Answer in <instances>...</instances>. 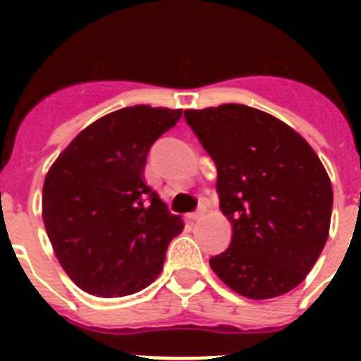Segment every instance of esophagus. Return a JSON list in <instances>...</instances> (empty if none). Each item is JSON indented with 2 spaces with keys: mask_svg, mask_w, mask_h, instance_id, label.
Instances as JSON below:
<instances>
[{
  "mask_svg": "<svg viewBox=\"0 0 361 361\" xmlns=\"http://www.w3.org/2000/svg\"><path fill=\"white\" fill-rule=\"evenodd\" d=\"M202 215H204V212L200 209V212H195V214H187V219H189V221H200V219H202Z\"/></svg>",
  "mask_w": 361,
  "mask_h": 361,
  "instance_id": "obj_1",
  "label": "esophagus"
}]
</instances>
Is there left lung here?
I'll use <instances>...</instances> for the list:
<instances>
[{"label":"left lung","mask_w":361,"mask_h":361,"mask_svg":"<svg viewBox=\"0 0 361 361\" xmlns=\"http://www.w3.org/2000/svg\"><path fill=\"white\" fill-rule=\"evenodd\" d=\"M217 166L221 212L232 241L209 260L231 290L249 300L283 296L302 283L330 234L324 164L300 133L245 104L185 110Z\"/></svg>","instance_id":"obj_1"}]
</instances>
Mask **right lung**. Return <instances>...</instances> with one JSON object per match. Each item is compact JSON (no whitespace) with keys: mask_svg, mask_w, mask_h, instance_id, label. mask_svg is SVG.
Returning <instances> with one entry per match:
<instances>
[{"mask_svg":"<svg viewBox=\"0 0 361 361\" xmlns=\"http://www.w3.org/2000/svg\"><path fill=\"white\" fill-rule=\"evenodd\" d=\"M181 110L136 104L99 118L48 169L42 223L54 255L87 294L121 298L157 279L180 215L144 180L146 157Z\"/></svg>","mask_w":361,"mask_h":361,"instance_id":"right-lung-1","label":"right lung"}]
</instances>
